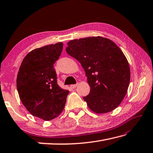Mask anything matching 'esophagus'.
Segmentation results:
<instances>
[{"instance_id":"1","label":"esophagus","mask_w":153,"mask_h":153,"mask_svg":"<svg viewBox=\"0 0 153 153\" xmlns=\"http://www.w3.org/2000/svg\"><path fill=\"white\" fill-rule=\"evenodd\" d=\"M77 86H78V84H76V85H71V88H75Z\"/></svg>"}]
</instances>
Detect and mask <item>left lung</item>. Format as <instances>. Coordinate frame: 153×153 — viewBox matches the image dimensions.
Segmentation results:
<instances>
[{"instance_id":"left-lung-1","label":"left lung","mask_w":153,"mask_h":153,"mask_svg":"<svg viewBox=\"0 0 153 153\" xmlns=\"http://www.w3.org/2000/svg\"><path fill=\"white\" fill-rule=\"evenodd\" d=\"M67 45V53L79 61L86 73L90 91L83 99L88 108L98 114L116 109L130 82L129 65L122 51L100 36L73 39Z\"/></svg>"}]
</instances>
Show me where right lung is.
Masks as SVG:
<instances>
[{"mask_svg": "<svg viewBox=\"0 0 153 153\" xmlns=\"http://www.w3.org/2000/svg\"><path fill=\"white\" fill-rule=\"evenodd\" d=\"M63 47V43L59 42L30 51L18 73L17 90L23 105L33 116L45 121L59 116L69 93L58 85L53 67Z\"/></svg>", "mask_w": 153, "mask_h": 153, "instance_id": "right-lung-1", "label": "right lung"}]
</instances>
